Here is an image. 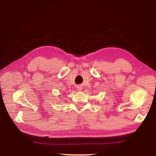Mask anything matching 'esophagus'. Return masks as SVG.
Segmentation results:
<instances>
[{
	"mask_svg": "<svg viewBox=\"0 0 156 156\" xmlns=\"http://www.w3.org/2000/svg\"><path fill=\"white\" fill-rule=\"evenodd\" d=\"M77 90H79V91H80V90H81L82 89H81V87H78V88H77Z\"/></svg>",
	"mask_w": 156,
	"mask_h": 156,
	"instance_id": "esophagus-1",
	"label": "esophagus"
}]
</instances>
